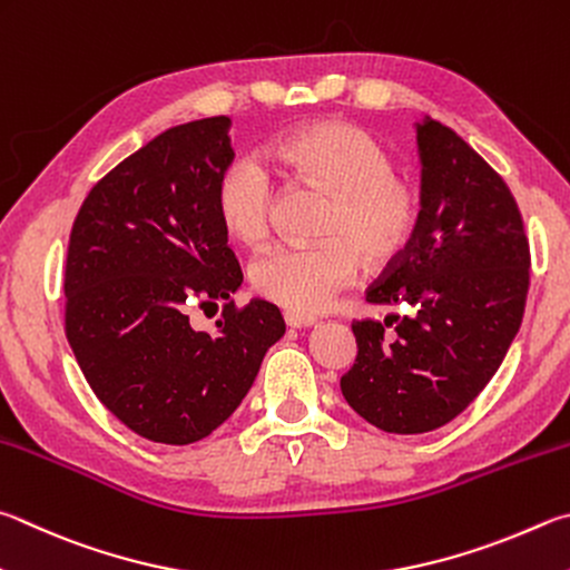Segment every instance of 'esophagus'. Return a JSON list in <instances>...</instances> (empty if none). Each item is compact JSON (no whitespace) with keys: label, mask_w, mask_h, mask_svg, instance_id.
Here are the masks:
<instances>
[{"label":"esophagus","mask_w":570,"mask_h":570,"mask_svg":"<svg viewBox=\"0 0 570 570\" xmlns=\"http://www.w3.org/2000/svg\"><path fill=\"white\" fill-rule=\"evenodd\" d=\"M284 321H286V326H292V328H308L316 324V316L302 314V312H286Z\"/></svg>","instance_id":"1"}]
</instances>
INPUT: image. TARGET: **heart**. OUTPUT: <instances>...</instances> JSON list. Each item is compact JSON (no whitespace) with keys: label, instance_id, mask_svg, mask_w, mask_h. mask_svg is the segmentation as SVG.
Returning <instances> with one entry per match:
<instances>
[{"label":"heart","instance_id":"1","mask_svg":"<svg viewBox=\"0 0 570 570\" xmlns=\"http://www.w3.org/2000/svg\"><path fill=\"white\" fill-rule=\"evenodd\" d=\"M274 159L298 184L328 194L321 244L274 246L256 256L252 286L292 312H316L354 282L361 258L386 268L406 252L419 226V194L393 174L391 151L356 124L326 119L276 137ZM274 189L252 157L234 159L216 184V214L234 239L258 244L272 226Z\"/></svg>","mask_w":570,"mask_h":570}]
</instances>
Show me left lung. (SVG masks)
<instances>
[{"label":"left lung","mask_w":570,"mask_h":570,"mask_svg":"<svg viewBox=\"0 0 570 570\" xmlns=\"http://www.w3.org/2000/svg\"><path fill=\"white\" fill-rule=\"evenodd\" d=\"M416 137V234L366 292L409 312L354 321L356 364L341 376L348 406L386 433L456 419L499 371L529 294V239L509 186L441 121H419Z\"/></svg>","instance_id":"obj_1"}]
</instances>
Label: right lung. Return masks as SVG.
<instances>
[{
    "mask_svg": "<svg viewBox=\"0 0 570 570\" xmlns=\"http://www.w3.org/2000/svg\"><path fill=\"white\" fill-rule=\"evenodd\" d=\"M229 117L161 131L117 164L71 226L67 338L97 399L139 436L186 446L239 409L284 336L274 304L234 308L242 268L216 214ZM225 302L214 335L188 312Z\"/></svg>",
    "mask_w": 570,
    "mask_h": 570,
    "instance_id": "1",
    "label": "right lung"
}]
</instances>
